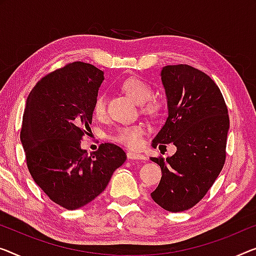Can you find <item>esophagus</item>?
Masks as SVG:
<instances>
[{
  "instance_id": "34e87169",
  "label": "esophagus",
  "mask_w": 256,
  "mask_h": 256,
  "mask_svg": "<svg viewBox=\"0 0 256 256\" xmlns=\"http://www.w3.org/2000/svg\"><path fill=\"white\" fill-rule=\"evenodd\" d=\"M128 160H139V161H144V160H146L144 155L139 154V152H128Z\"/></svg>"
}]
</instances>
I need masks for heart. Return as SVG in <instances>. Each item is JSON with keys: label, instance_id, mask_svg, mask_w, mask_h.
<instances>
[{"label": "heart", "instance_id": "1", "mask_svg": "<svg viewBox=\"0 0 256 256\" xmlns=\"http://www.w3.org/2000/svg\"><path fill=\"white\" fill-rule=\"evenodd\" d=\"M123 90L126 92L128 96H131L136 104H144L152 98V88L138 78H130L123 84ZM148 110L154 112L155 104H150ZM93 112L96 116H104L106 114V96L104 94H98L94 100ZM144 134V125H124L115 130L112 138L122 144H125L130 148H138L142 142V136Z\"/></svg>", "mask_w": 256, "mask_h": 256}]
</instances>
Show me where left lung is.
I'll list each match as a JSON object with an SVG mask.
<instances>
[{"label": "left lung", "instance_id": "left-lung-1", "mask_svg": "<svg viewBox=\"0 0 256 256\" xmlns=\"http://www.w3.org/2000/svg\"><path fill=\"white\" fill-rule=\"evenodd\" d=\"M161 80L168 117L152 146L172 142L177 152L166 158H150L162 170L150 196L160 207L179 212L196 206L223 169L230 120L220 88L202 71L186 64L166 66Z\"/></svg>", "mask_w": 256, "mask_h": 256}]
</instances>
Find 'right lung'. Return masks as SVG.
I'll return each instance as SVG.
<instances>
[{
  "label": "right lung",
  "mask_w": 256,
  "mask_h": 256,
  "mask_svg": "<svg viewBox=\"0 0 256 256\" xmlns=\"http://www.w3.org/2000/svg\"><path fill=\"white\" fill-rule=\"evenodd\" d=\"M104 80V71L74 62L44 77L26 100L20 141L30 174L49 199L68 210L100 196L126 160L114 144H102L90 155L80 147Z\"/></svg>",
  "instance_id": "obj_1"
}]
</instances>
